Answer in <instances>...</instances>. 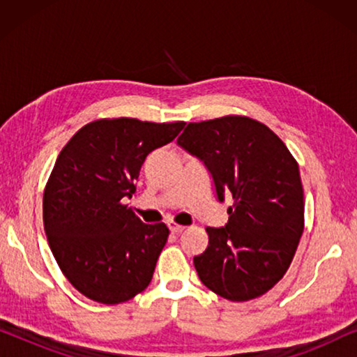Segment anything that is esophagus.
<instances>
[{"label":"esophagus","mask_w":357,"mask_h":357,"mask_svg":"<svg viewBox=\"0 0 357 357\" xmlns=\"http://www.w3.org/2000/svg\"><path fill=\"white\" fill-rule=\"evenodd\" d=\"M169 229H170V232H174V234H180V232H183L185 231V226H180V224H177V222H174V221H170L169 224Z\"/></svg>","instance_id":"esophagus-1"}]
</instances>
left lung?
<instances>
[{
  "label": "left lung",
  "mask_w": 357,
  "mask_h": 357,
  "mask_svg": "<svg viewBox=\"0 0 357 357\" xmlns=\"http://www.w3.org/2000/svg\"><path fill=\"white\" fill-rule=\"evenodd\" d=\"M177 144L211 174L219 202L232 195L224 227L193 258L199 280L227 301L260 297L284 276L304 232V188L286 144L260 121L227 115L188 123Z\"/></svg>",
  "instance_id": "1"
}]
</instances>
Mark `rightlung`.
Returning a JSON list of instances; mask_svg holds the SVG:
<instances>
[{
    "label": "right lung",
    "mask_w": 357,
    "mask_h": 357,
    "mask_svg": "<svg viewBox=\"0 0 357 357\" xmlns=\"http://www.w3.org/2000/svg\"><path fill=\"white\" fill-rule=\"evenodd\" d=\"M183 126L126 116L96 120L58 155L43 192V227L63 275L91 301L121 304L153 280L169 229L144 224L121 199L136 192L148 154Z\"/></svg>",
    "instance_id": "obj_1"
}]
</instances>
